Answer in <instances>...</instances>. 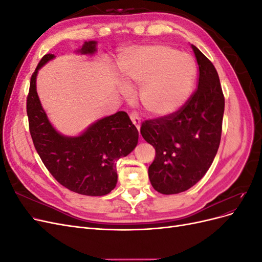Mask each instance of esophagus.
I'll list each match as a JSON object with an SVG mask.
<instances>
[{"mask_svg": "<svg viewBox=\"0 0 262 262\" xmlns=\"http://www.w3.org/2000/svg\"><path fill=\"white\" fill-rule=\"evenodd\" d=\"M130 119H131V121L133 122V124L137 126V129H138V130H140L141 119H140V117H139L138 113H136V112H132V113H130Z\"/></svg>", "mask_w": 262, "mask_h": 262, "instance_id": "esophagus-1", "label": "esophagus"}]
</instances>
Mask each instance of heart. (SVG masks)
Returning a JSON list of instances; mask_svg holds the SVG:
<instances>
[{
	"mask_svg": "<svg viewBox=\"0 0 262 262\" xmlns=\"http://www.w3.org/2000/svg\"><path fill=\"white\" fill-rule=\"evenodd\" d=\"M119 73L126 86L141 85L139 100L147 114L168 117L185 105L195 75L190 55L167 45L126 49L119 58Z\"/></svg>",
	"mask_w": 262,
	"mask_h": 262,
	"instance_id": "b5f03b06",
	"label": "heart"
}]
</instances>
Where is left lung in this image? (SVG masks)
Here are the masks:
<instances>
[{
  "instance_id": "left-lung-1",
  "label": "left lung",
  "mask_w": 262,
  "mask_h": 262,
  "mask_svg": "<svg viewBox=\"0 0 262 262\" xmlns=\"http://www.w3.org/2000/svg\"><path fill=\"white\" fill-rule=\"evenodd\" d=\"M199 66L198 89L177 113L142 122L141 134L155 148L148 167L153 188L184 192L208 171L221 142L225 99L212 62L191 45Z\"/></svg>"
}]
</instances>
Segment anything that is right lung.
Wrapping results in <instances>:
<instances>
[{"label":"right lung","mask_w":262,"mask_h":262,"mask_svg":"<svg viewBox=\"0 0 262 262\" xmlns=\"http://www.w3.org/2000/svg\"><path fill=\"white\" fill-rule=\"evenodd\" d=\"M81 53L96 51V41L85 42ZM54 58L42 57L30 78L27 96L29 132L42 163L60 185L85 195L108 194L117 185L116 162L138 144L139 132L128 114L118 112L93 123L78 137H64L51 125L36 91L38 70Z\"/></svg>","instance_id":"obj_1"}]
</instances>
